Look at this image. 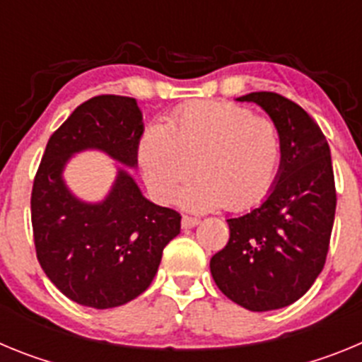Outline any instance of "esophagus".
<instances>
[{"instance_id":"34e87169","label":"esophagus","mask_w":362,"mask_h":362,"mask_svg":"<svg viewBox=\"0 0 362 362\" xmlns=\"http://www.w3.org/2000/svg\"><path fill=\"white\" fill-rule=\"evenodd\" d=\"M197 225H199V219H197V217L183 216V219H181V226H183V228H194V226Z\"/></svg>"}]
</instances>
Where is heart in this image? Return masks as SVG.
Returning <instances> with one entry per match:
<instances>
[{
  "label": "heart",
  "instance_id": "obj_1",
  "mask_svg": "<svg viewBox=\"0 0 362 362\" xmlns=\"http://www.w3.org/2000/svg\"><path fill=\"white\" fill-rule=\"evenodd\" d=\"M137 159L150 194L170 201L197 174L177 201L188 210L223 204L243 210L270 190L281 163L277 124L230 101H196L150 124L137 146Z\"/></svg>",
  "mask_w": 362,
  "mask_h": 362
}]
</instances>
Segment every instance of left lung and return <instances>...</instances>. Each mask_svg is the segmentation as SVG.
Instances as JSON below:
<instances>
[{"instance_id": "obj_1", "label": "left lung", "mask_w": 362, "mask_h": 362, "mask_svg": "<svg viewBox=\"0 0 362 362\" xmlns=\"http://www.w3.org/2000/svg\"><path fill=\"white\" fill-rule=\"evenodd\" d=\"M277 124L281 165L267 199L226 219L230 239L210 259L217 288L252 312L284 308L305 296L325 267L335 217L330 146L319 124L276 92H252Z\"/></svg>"}]
</instances>
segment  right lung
<instances>
[{
    "mask_svg": "<svg viewBox=\"0 0 362 362\" xmlns=\"http://www.w3.org/2000/svg\"><path fill=\"white\" fill-rule=\"evenodd\" d=\"M143 114L134 98L98 95L79 105L50 136L32 187L37 261L56 288L95 310L121 306L145 292L181 216L146 199L129 168L137 166ZM99 149L123 164L105 200L73 196L62 179L72 155Z\"/></svg>",
    "mask_w": 362,
    "mask_h": 362,
    "instance_id": "obj_1",
    "label": "right lung"
}]
</instances>
